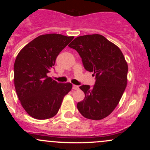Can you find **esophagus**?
Instances as JSON below:
<instances>
[{
    "instance_id": "esophagus-1",
    "label": "esophagus",
    "mask_w": 150,
    "mask_h": 150,
    "mask_svg": "<svg viewBox=\"0 0 150 150\" xmlns=\"http://www.w3.org/2000/svg\"><path fill=\"white\" fill-rule=\"evenodd\" d=\"M73 89H79V87L77 85H73Z\"/></svg>"
}]
</instances>
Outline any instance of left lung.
Segmentation results:
<instances>
[{
	"label": "left lung",
	"instance_id": "1",
	"mask_svg": "<svg viewBox=\"0 0 150 150\" xmlns=\"http://www.w3.org/2000/svg\"><path fill=\"white\" fill-rule=\"evenodd\" d=\"M68 46L76 50L85 69L94 72L96 80L92 87H80L85 97L77 103V109L85 118L103 119L115 109L126 87L128 64L123 53L97 34L75 38Z\"/></svg>",
	"mask_w": 150,
	"mask_h": 150
}]
</instances>
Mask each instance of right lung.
Returning <instances> with one entry per match:
<instances>
[{
  "instance_id": "1",
  "label": "right lung",
  "mask_w": 150,
  "mask_h": 150,
  "mask_svg": "<svg viewBox=\"0 0 150 150\" xmlns=\"http://www.w3.org/2000/svg\"><path fill=\"white\" fill-rule=\"evenodd\" d=\"M58 34L39 36L18 53L14 64L18 97L27 113L36 119L52 118L58 113L71 83H58L47 74L60 52L73 39Z\"/></svg>"
}]
</instances>
